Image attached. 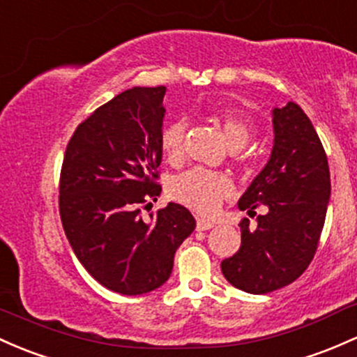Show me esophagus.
<instances>
[{
	"instance_id": "1",
	"label": "esophagus",
	"mask_w": 357,
	"mask_h": 357,
	"mask_svg": "<svg viewBox=\"0 0 357 357\" xmlns=\"http://www.w3.org/2000/svg\"><path fill=\"white\" fill-rule=\"evenodd\" d=\"M214 228V223L209 220H204V218H199L197 220V229L199 231H206V229Z\"/></svg>"
}]
</instances>
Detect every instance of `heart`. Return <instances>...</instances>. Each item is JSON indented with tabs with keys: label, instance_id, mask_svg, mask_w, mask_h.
Here are the masks:
<instances>
[{
	"label": "heart",
	"instance_id": "b5f03b06",
	"mask_svg": "<svg viewBox=\"0 0 357 357\" xmlns=\"http://www.w3.org/2000/svg\"><path fill=\"white\" fill-rule=\"evenodd\" d=\"M221 132L229 148H243L252 136V128L245 119L231 116V114H220L216 116ZM185 121L170 122L162 132V149L170 162H178L183 156L185 148ZM233 187L228 177L216 172L194 168L185 172L174 180L170 187L172 197L185 204L187 208L197 211L201 214L214 213L223 199L231 194Z\"/></svg>",
	"mask_w": 357,
	"mask_h": 357
}]
</instances>
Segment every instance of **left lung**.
I'll list each match as a JSON object with an SVG mask.
<instances>
[{"mask_svg":"<svg viewBox=\"0 0 357 357\" xmlns=\"http://www.w3.org/2000/svg\"><path fill=\"white\" fill-rule=\"evenodd\" d=\"M269 162L238 201L254 213L266 206L267 214L240 223L241 247L221 262L226 281L250 294H266L296 281L315 255L327 206L331 172L325 149L312 121L298 103L272 109Z\"/></svg>","mask_w":357,"mask_h":357,"instance_id":"8db88e82","label":"left lung"}]
</instances>
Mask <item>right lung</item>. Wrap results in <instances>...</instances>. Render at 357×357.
Masks as SVG:
<instances>
[{
  "mask_svg": "<svg viewBox=\"0 0 357 357\" xmlns=\"http://www.w3.org/2000/svg\"><path fill=\"white\" fill-rule=\"evenodd\" d=\"M165 93V86H134L98 107L76 128L61 170L59 213L73 252L95 281L126 296L165 284L195 228L175 202L141 216V206L162 194L155 178Z\"/></svg>",
  "mask_w": 357,
  "mask_h": 357,
  "instance_id": "1",
  "label": "right lung"
}]
</instances>
